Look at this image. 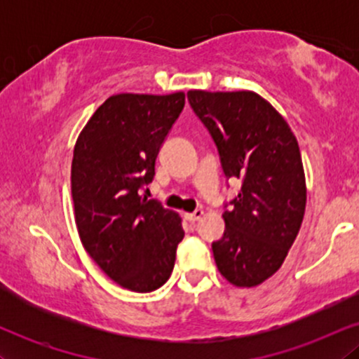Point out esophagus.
<instances>
[{"mask_svg": "<svg viewBox=\"0 0 359 359\" xmlns=\"http://www.w3.org/2000/svg\"><path fill=\"white\" fill-rule=\"evenodd\" d=\"M203 216H204L203 209H197V211H194V212H185V214H184V217H185V219H187L189 222L199 221Z\"/></svg>", "mask_w": 359, "mask_h": 359, "instance_id": "esophagus-1", "label": "esophagus"}]
</instances>
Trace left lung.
I'll return each instance as SVG.
<instances>
[{
	"label": "left lung",
	"instance_id": "left-lung-1",
	"mask_svg": "<svg viewBox=\"0 0 359 359\" xmlns=\"http://www.w3.org/2000/svg\"><path fill=\"white\" fill-rule=\"evenodd\" d=\"M187 97L211 131L226 177L243 182L222 214L224 234L212 243L216 266L234 287H257L285 262L306 212L297 138L282 114L253 90L192 89Z\"/></svg>",
	"mask_w": 359,
	"mask_h": 359
}]
</instances>
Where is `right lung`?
Listing matches in <instances>:
<instances>
[{
	"instance_id": "add662e5",
	"label": "right lung",
	"mask_w": 359,
	"mask_h": 359,
	"mask_svg": "<svg viewBox=\"0 0 359 359\" xmlns=\"http://www.w3.org/2000/svg\"><path fill=\"white\" fill-rule=\"evenodd\" d=\"M185 104L174 94H113L74 147L71 189L77 231L90 258L118 285L151 292L170 277L184 229L179 212L140 196Z\"/></svg>"
}]
</instances>
